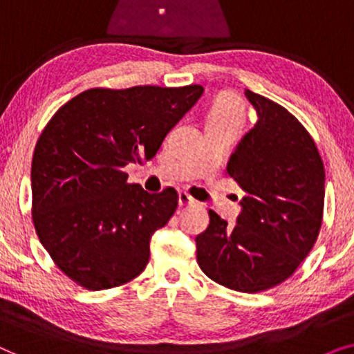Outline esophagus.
I'll list each match as a JSON object with an SVG mask.
<instances>
[{"instance_id": "34e87169", "label": "esophagus", "mask_w": 354, "mask_h": 354, "mask_svg": "<svg viewBox=\"0 0 354 354\" xmlns=\"http://www.w3.org/2000/svg\"><path fill=\"white\" fill-rule=\"evenodd\" d=\"M178 203H180V206H192L195 205V200L187 192H180L178 193Z\"/></svg>"}]
</instances>
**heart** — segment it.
I'll return each instance as SVG.
<instances>
[{"label":"heart","mask_w":354,"mask_h":354,"mask_svg":"<svg viewBox=\"0 0 354 354\" xmlns=\"http://www.w3.org/2000/svg\"><path fill=\"white\" fill-rule=\"evenodd\" d=\"M245 120V109L241 103L234 96H221L212 104L207 114V124L222 125V127H232L240 130Z\"/></svg>","instance_id":"heart-1"}]
</instances>
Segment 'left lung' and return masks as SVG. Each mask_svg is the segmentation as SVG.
Returning <instances> with one entry per match:
<instances>
[{
    "label": "left lung",
    "mask_w": 354,
    "mask_h": 354,
    "mask_svg": "<svg viewBox=\"0 0 354 354\" xmlns=\"http://www.w3.org/2000/svg\"><path fill=\"white\" fill-rule=\"evenodd\" d=\"M258 122L241 138L227 172L245 192L229 227L214 211L196 236L203 272L227 288L264 292L292 275L322 225L326 171L316 143L283 106L245 90Z\"/></svg>",
    "instance_id": "obj_1"
}]
</instances>
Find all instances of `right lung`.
<instances>
[{
    "mask_svg": "<svg viewBox=\"0 0 354 354\" xmlns=\"http://www.w3.org/2000/svg\"><path fill=\"white\" fill-rule=\"evenodd\" d=\"M201 85L90 88L67 101L43 129L32 159V219L55 264L86 290L138 277L149 240L174 216V188L129 183V162L156 156Z\"/></svg>",
    "mask_w": 354,
    "mask_h": 354,
    "instance_id": "obj_1",
    "label": "right lung"
}]
</instances>
